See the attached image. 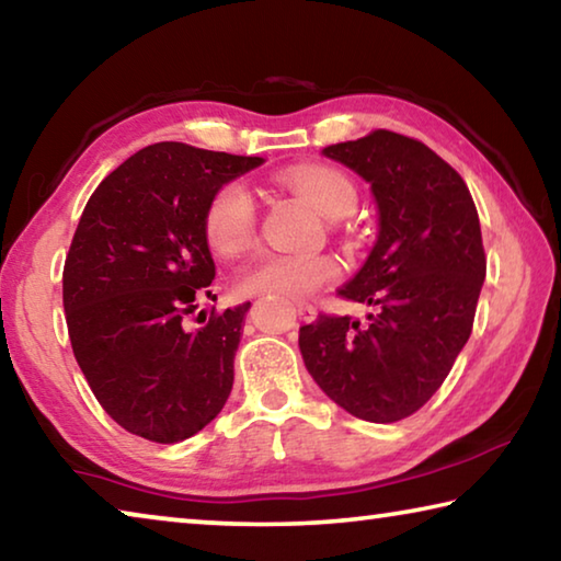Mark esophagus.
<instances>
[{
	"label": "esophagus",
	"mask_w": 561,
	"mask_h": 561,
	"mask_svg": "<svg viewBox=\"0 0 561 561\" xmlns=\"http://www.w3.org/2000/svg\"><path fill=\"white\" fill-rule=\"evenodd\" d=\"M297 314L301 321H314L317 319V309L307 301H297Z\"/></svg>",
	"instance_id": "34e87169"
}]
</instances>
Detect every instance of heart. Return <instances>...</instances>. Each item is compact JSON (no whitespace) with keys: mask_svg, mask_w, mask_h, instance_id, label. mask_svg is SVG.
Here are the masks:
<instances>
[{"mask_svg":"<svg viewBox=\"0 0 561 561\" xmlns=\"http://www.w3.org/2000/svg\"><path fill=\"white\" fill-rule=\"evenodd\" d=\"M287 185L329 220L346 217L356 207V187L327 165H301L287 173ZM257 225L254 197L242 183H227L213 195L205 210V237L215 252L237 254L250 244ZM339 274L329 254H272L252 257L237 272V289L264 297H309Z\"/></svg>","mask_w":561,"mask_h":561,"instance_id":"b5f03b06","label":"heart"}]
</instances>
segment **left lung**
Here are the masks:
<instances>
[{"label":"left lung","instance_id":"8db88e82","mask_svg":"<svg viewBox=\"0 0 561 561\" xmlns=\"http://www.w3.org/2000/svg\"><path fill=\"white\" fill-rule=\"evenodd\" d=\"M371 185L378 234L339 289L374 307L366 324L327 317L299 329L304 366L331 401L396 423L438 391L468 344L485 250L465 180L421 140L393 130L321 150Z\"/></svg>","mask_w":561,"mask_h":561}]
</instances>
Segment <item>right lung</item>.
Returning <instances> with one entry per match:
<instances>
[{
	"label": "right lung",
	"instance_id": "obj_1",
	"mask_svg": "<svg viewBox=\"0 0 561 561\" xmlns=\"http://www.w3.org/2000/svg\"><path fill=\"white\" fill-rule=\"evenodd\" d=\"M262 163L168 140L121 163L83 207L64 264L66 324L96 401L133 435L180 443L227 403L252 304L197 331L183 321L213 294L207 205Z\"/></svg>",
	"mask_w": 561,
	"mask_h": 561
}]
</instances>
